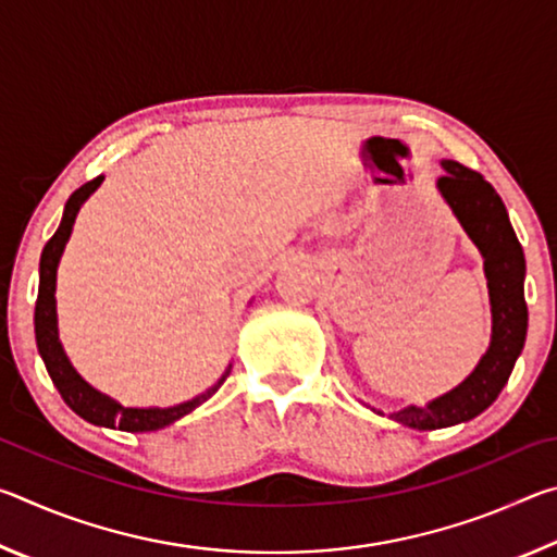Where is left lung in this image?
Listing matches in <instances>:
<instances>
[{"label": "left lung", "instance_id": "1", "mask_svg": "<svg viewBox=\"0 0 557 557\" xmlns=\"http://www.w3.org/2000/svg\"><path fill=\"white\" fill-rule=\"evenodd\" d=\"M442 166H445V174L437 182L440 191L484 256L494 336L486 356L459 388L432 400L425 408L410 405L400 412H393L395 420L414 430L449 428L484 412L504 391L516 358L523 351L528 329L523 297L525 258L502 196L474 169H467L451 159H445Z\"/></svg>", "mask_w": 557, "mask_h": 557}]
</instances>
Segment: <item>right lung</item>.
I'll list each match as a JSON object with an SVG mask.
<instances>
[{
  "label": "right lung",
  "mask_w": 557,
  "mask_h": 557,
  "mask_svg": "<svg viewBox=\"0 0 557 557\" xmlns=\"http://www.w3.org/2000/svg\"><path fill=\"white\" fill-rule=\"evenodd\" d=\"M106 176H96L90 178L88 184H83L78 191L71 194V199L65 201L63 209V219L59 231L51 235V240L44 245L41 252V262H39V297H36V309H34V329H36V346H39V354L46 363V371H49L51 381L55 388H59L61 398L69 403V408L81 414L83 420L92 422V425H102V428H120L127 432H149V430H159L174 422L178 418H184L186 412H191L194 408H199L201 403H206L211 395L221 388L223 381L228 379L231 371L223 373V379L201 393L199 398L186 400L182 405H174V408H122L120 403H115L108 395L98 393L92 385L81 379L78 373L69 361V356L63 354V346L59 342V326H55V268H59L61 252L69 243V235L73 231L75 215H78L81 203L88 199V196L96 191V188L102 184Z\"/></svg>",
  "instance_id": "obj_1"
}]
</instances>
